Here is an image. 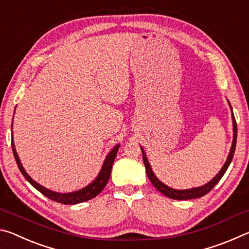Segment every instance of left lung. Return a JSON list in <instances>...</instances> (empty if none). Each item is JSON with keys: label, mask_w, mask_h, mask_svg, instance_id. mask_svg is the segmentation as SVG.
<instances>
[{"label": "left lung", "mask_w": 249, "mask_h": 249, "mask_svg": "<svg viewBox=\"0 0 249 249\" xmlns=\"http://www.w3.org/2000/svg\"><path fill=\"white\" fill-rule=\"evenodd\" d=\"M230 104V102H229ZM231 107V104H230ZM231 120H233V142H231V150H230V154H229V157H227L226 161L224 163V166L222 167V169L220 170V172L214 177V178L208 182L204 185H202V187H197V188H192V189H187V190H176V189H172L170 187H168L165 183H162L161 181H160L157 177L155 176V174L153 172V169H151V167L149 165V161L148 159L146 157V154L144 149L142 148V160H144V165L146 168V172H147V176H148V178L150 180V182L154 184V187L157 189L159 192H161L162 195H165L166 196L170 197V199H174V200H191V199H196V197H201L205 196L206 193H209L212 189L215 187L216 183L218 181L221 180V178L227 170V168H229L230 163L231 162V159L234 157V153H235V148H236V140H237V124H236V121H235V117L233 114V109H231Z\"/></svg>", "instance_id": "obj_1"}]
</instances>
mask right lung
I'll list each match as a JSON object with an SVG mask.
<instances>
[{"mask_svg": "<svg viewBox=\"0 0 249 249\" xmlns=\"http://www.w3.org/2000/svg\"><path fill=\"white\" fill-rule=\"evenodd\" d=\"M119 148H120V145H116L114 148L109 151L108 155L107 156V158H105V160H104L102 169H101L100 174L98 175V177H96L93 182H91L89 185H87L86 188L81 189V190L69 192V193H59V192H54V191L49 190V189L38 184L36 181H34L31 177L27 175V172L25 171V169L22 166V163H20V160H19L18 153H16L14 141H13V133H12V150H13V154H14V157L16 160V163H18V169L20 172H22V175L25 177V179H26L28 182L31 183L34 188L37 189V190H38L40 193H43L45 196H47L48 199L53 200L54 202H58V203H62V204L82 203V202L89 201L98 196L99 193L103 190L109 179L113 162H114V159L116 157V154H117V150H119Z\"/></svg>", "mask_w": 249, "mask_h": 249, "instance_id": "add662e5", "label": "right lung"}]
</instances>
